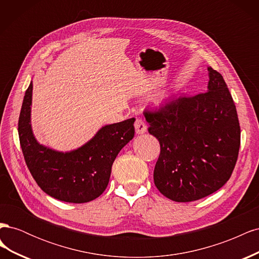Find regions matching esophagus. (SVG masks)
<instances>
[{
	"mask_svg": "<svg viewBox=\"0 0 259 259\" xmlns=\"http://www.w3.org/2000/svg\"><path fill=\"white\" fill-rule=\"evenodd\" d=\"M135 130L137 134H144L147 132V125L142 119H137L135 122Z\"/></svg>",
	"mask_w": 259,
	"mask_h": 259,
	"instance_id": "obj_1",
	"label": "esophagus"
}]
</instances>
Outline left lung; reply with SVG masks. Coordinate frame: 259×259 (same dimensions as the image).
<instances>
[{"mask_svg": "<svg viewBox=\"0 0 259 259\" xmlns=\"http://www.w3.org/2000/svg\"><path fill=\"white\" fill-rule=\"evenodd\" d=\"M204 93L146 109L148 132L160 143L154 185L166 198L191 202L228 182L239 155L241 130L236 105L223 75L208 68Z\"/></svg>", "mask_w": 259, "mask_h": 259, "instance_id": "8db88e82", "label": "left lung"}]
</instances>
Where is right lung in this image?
I'll list each match as a JSON object with an SVG mask.
<instances>
[{
	"label": "right lung",
	"instance_id": "add662e5",
	"mask_svg": "<svg viewBox=\"0 0 259 259\" xmlns=\"http://www.w3.org/2000/svg\"><path fill=\"white\" fill-rule=\"evenodd\" d=\"M32 82L23 97L18 121L21 150L35 183L51 197L69 203L98 198L109 184L117 153L135 135V119L106 125L88 144L62 153L38 144L31 130Z\"/></svg>",
	"mask_w": 259,
	"mask_h": 259
}]
</instances>
